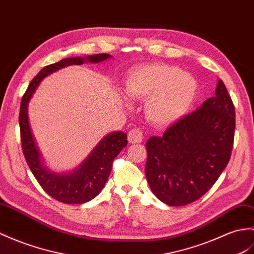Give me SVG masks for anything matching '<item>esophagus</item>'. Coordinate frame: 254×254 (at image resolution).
I'll return each mask as SVG.
<instances>
[{"mask_svg":"<svg viewBox=\"0 0 254 254\" xmlns=\"http://www.w3.org/2000/svg\"><path fill=\"white\" fill-rule=\"evenodd\" d=\"M127 139L129 144H138L143 141V133L139 128H132L127 133Z\"/></svg>","mask_w":254,"mask_h":254,"instance_id":"34e87169","label":"esophagus"}]
</instances>
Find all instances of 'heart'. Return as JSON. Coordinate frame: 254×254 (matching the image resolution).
<instances>
[{
  "instance_id": "b5f03b06",
  "label": "heart",
  "mask_w": 254,
  "mask_h": 254,
  "mask_svg": "<svg viewBox=\"0 0 254 254\" xmlns=\"http://www.w3.org/2000/svg\"><path fill=\"white\" fill-rule=\"evenodd\" d=\"M127 94L146 99L145 115L152 125L168 127L184 116L196 98L198 82L175 66L152 64L128 73Z\"/></svg>"
}]
</instances>
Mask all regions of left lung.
I'll use <instances>...</instances> for the list:
<instances>
[{
    "label": "left lung",
    "mask_w": 254,
    "mask_h": 254,
    "mask_svg": "<svg viewBox=\"0 0 254 254\" xmlns=\"http://www.w3.org/2000/svg\"><path fill=\"white\" fill-rule=\"evenodd\" d=\"M235 125L234 104L219 80L214 97L183 117L162 136L147 140L145 174L155 196L173 207L202 197L227 166Z\"/></svg>",
    "instance_id": "1"
}]
</instances>
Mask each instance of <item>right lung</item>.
<instances>
[{
    "label": "right lung",
    "mask_w": 254,
    "mask_h": 254,
    "mask_svg": "<svg viewBox=\"0 0 254 254\" xmlns=\"http://www.w3.org/2000/svg\"><path fill=\"white\" fill-rule=\"evenodd\" d=\"M111 55L95 54L86 57H70L49 64L34 76L22 97L19 114V127L22 151L29 168L41 187L58 201L70 204H79L90 201L102 191L113 168L115 158L127 145V136L122 131L106 135L94 147L83 162L70 172L56 173L49 170L43 163L39 148L35 143L28 118L29 102L37 87L47 75L71 64L85 63H102Z\"/></svg>",
    "instance_id": "obj_1"
}]
</instances>
